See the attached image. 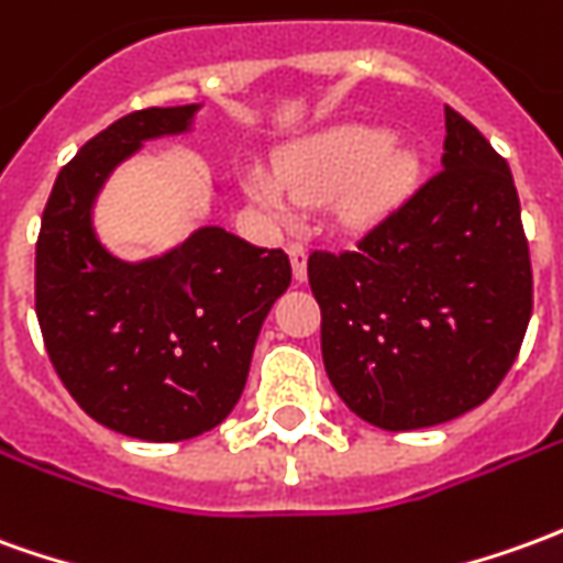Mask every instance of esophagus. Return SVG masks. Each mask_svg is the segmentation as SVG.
<instances>
[{
	"mask_svg": "<svg viewBox=\"0 0 563 563\" xmlns=\"http://www.w3.org/2000/svg\"><path fill=\"white\" fill-rule=\"evenodd\" d=\"M289 262H292L295 280H308V250H305V243H289Z\"/></svg>",
	"mask_w": 563,
	"mask_h": 563,
	"instance_id": "34e87169",
	"label": "esophagus"
}]
</instances>
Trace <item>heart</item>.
Returning a JSON list of instances; mask_svg holds the SVG:
<instances>
[{"mask_svg": "<svg viewBox=\"0 0 563 563\" xmlns=\"http://www.w3.org/2000/svg\"><path fill=\"white\" fill-rule=\"evenodd\" d=\"M415 170V152L393 145L387 131L344 124L310 136L277 164V173H250L246 191L271 219H289L295 200L320 203L332 195L347 219H368L402 195Z\"/></svg>", "mask_w": 563, "mask_h": 563, "instance_id": "b5f03b06", "label": "heart"}]
</instances>
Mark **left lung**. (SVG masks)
Here are the masks:
<instances>
[{
	"label": "left lung",
	"mask_w": 563,
	"mask_h": 563,
	"mask_svg": "<svg viewBox=\"0 0 563 563\" xmlns=\"http://www.w3.org/2000/svg\"><path fill=\"white\" fill-rule=\"evenodd\" d=\"M322 363L356 418L423 430L482 405L512 368L533 310L509 164L445 106L442 170L344 253L317 250Z\"/></svg>",
	"instance_id": "left-lung-1"
}]
</instances>
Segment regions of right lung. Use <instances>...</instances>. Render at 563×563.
Masks as SVG:
<instances>
[{
    "mask_svg": "<svg viewBox=\"0 0 563 563\" xmlns=\"http://www.w3.org/2000/svg\"><path fill=\"white\" fill-rule=\"evenodd\" d=\"M200 103L140 109L81 145L51 188L35 243V317L63 387L109 430L183 442L238 405L255 338L292 283L283 250L203 225L170 253L124 262L93 231L118 164L188 133Z\"/></svg>",
    "mask_w": 563,
    "mask_h": 563,
    "instance_id": "add662e5",
    "label": "right lung"
}]
</instances>
